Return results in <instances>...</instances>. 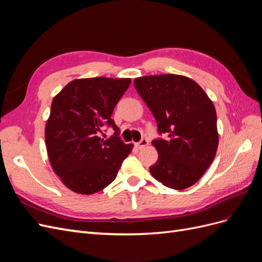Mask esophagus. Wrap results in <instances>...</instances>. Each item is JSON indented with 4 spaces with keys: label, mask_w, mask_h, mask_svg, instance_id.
I'll return each instance as SVG.
<instances>
[{
    "label": "esophagus",
    "mask_w": 262,
    "mask_h": 262,
    "mask_svg": "<svg viewBox=\"0 0 262 262\" xmlns=\"http://www.w3.org/2000/svg\"><path fill=\"white\" fill-rule=\"evenodd\" d=\"M147 144H148V141L146 140V139H142L139 143H137V146L140 148V149H142V148H144L145 146H147Z\"/></svg>",
    "instance_id": "34e87169"
}]
</instances>
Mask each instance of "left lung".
I'll return each instance as SVG.
<instances>
[{
  "label": "left lung",
  "instance_id": "1",
  "mask_svg": "<svg viewBox=\"0 0 262 262\" xmlns=\"http://www.w3.org/2000/svg\"><path fill=\"white\" fill-rule=\"evenodd\" d=\"M134 87L152 112L160 136L152 141L158 152L149 167L166 187L182 190L194 185L212 164L219 145L216 112L194 81L181 75L142 76Z\"/></svg>",
  "mask_w": 262,
  "mask_h": 262
}]
</instances>
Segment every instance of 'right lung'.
<instances>
[{"instance_id": "obj_1", "label": "right lung", "mask_w": 262, "mask_h": 262, "mask_svg": "<svg viewBox=\"0 0 262 262\" xmlns=\"http://www.w3.org/2000/svg\"><path fill=\"white\" fill-rule=\"evenodd\" d=\"M130 78L94 77L70 82L52 100L45 139L54 172L81 194L100 191L116 179L132 149L119 137L112 115ZM105 126L114 136L99 138Z\"/></svg>"}]
</instances>
